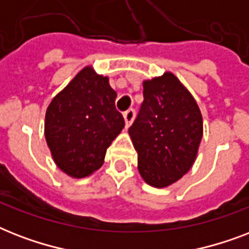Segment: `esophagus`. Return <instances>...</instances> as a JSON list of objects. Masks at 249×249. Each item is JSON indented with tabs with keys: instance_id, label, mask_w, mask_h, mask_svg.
Returning a JSON list of instances; mask_svg holds the SVG:
<instances>
[{
	"instance_id": "1",
	"label": "esophagus",
	"mask_w": 249,
	"mask_h": 249,
	"mask_svg": "<svg viewBox=\"0 0 249 249\" xmlns=\"http://www.w3.org/2000/svg\"><path fill=\"white\" fill-rule=\"evenodd\" d=\"M134 116H136V112H134V109H128L126 112L124 113V121H125V126L126 128H129L130 126V124L133 123V120H134Z\"/></svg>"
}]
</instances>
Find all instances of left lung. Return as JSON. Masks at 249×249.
I'll list each match as a JSON object with an SVG mask.
<instances>
[{
	"mask_svg": "<svg viewBox=\"0 0 249 249\" xmlns=\"http://www.w3.org/2000/svg\"><path fill=\"white\" fill-rule=\"evenodd\" d=\"M143 97L129 136L141 177L164 189L191 169L203 137V117L193 94L169 71L144 80Z\"/></svg>",
	"mask_w": 249,
	"mask_h": 249,
	"instance_id": "8db88e82",
	"label": "left lung"
}]
</instances>
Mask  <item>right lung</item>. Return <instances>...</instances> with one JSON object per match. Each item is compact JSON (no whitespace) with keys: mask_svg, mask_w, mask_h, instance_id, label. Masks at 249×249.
<instances>
[{"mask_svg":"<svg viewBox=\"0 0 249 249\" xmlns=\"http://www.w3.org/2000/svg\"><path fill=\"white\" fill-rule=\"evenodd\" d=\"M108 76L84 67L53 98L45 115V138L54 163L72 178L89 177L124 129Z\"/></svg>","mask_w":249,"mask_h":249,"instance_id":"add662e5","label":"right lung"}]
</instances>
